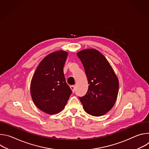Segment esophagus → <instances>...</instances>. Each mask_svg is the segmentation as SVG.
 <instances>
[{
  "mask_svg": "<svg viewBox=\"0 0 149 149\" xmlns=\"http://www.w3.org/2000/svg\"><path fill=\"white\" fill-rule=\"evenodd\" d=\"M70 88L71 89L73 93H74V91H75V86H70Z\"/></svg>",
  "mask_w": 149,
  "mask_h": 149,
  "instance_id": "obj_1",
  "label": "esophagus"
}]
</instances>
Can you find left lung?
<instances>
[{
	"instance_id": "left-lung-1",
	"label": "left lung",
	"mask_w": 149,
	"mask_h": 149,
	"mask_svg": "<svg viewBox=\"0 0 149 149\" xmlns=\"http://www.w3.org/2000/svg\"><path fill=\"white\" fill-rule=\"evenodd\" d=\"M86 72L90 86L86 94L79 97L88 114L101 116L114 106L119 83L111 66L105 56L95 49H87L77 54Z\"/></svg>"
}]
</instances>
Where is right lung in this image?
<instances>
[{
	"instance_id": "add662e5",
	"label": "right lung",
	"mask_w": 149,
	"mask_h": 149,
	"mask_svg": "<svg viewBox=\"0 0 149 149\" xmlns=\"http://www.w3.org/2000/svg\"><path fill=\"white\" fill-rule=\"evenodd\" d=\"M68 52L58 51L44 58L38 66L31 83V94L36 107L48 114L60 112L72 91L63 74Z\"/></svg>"
}]
</instances>
